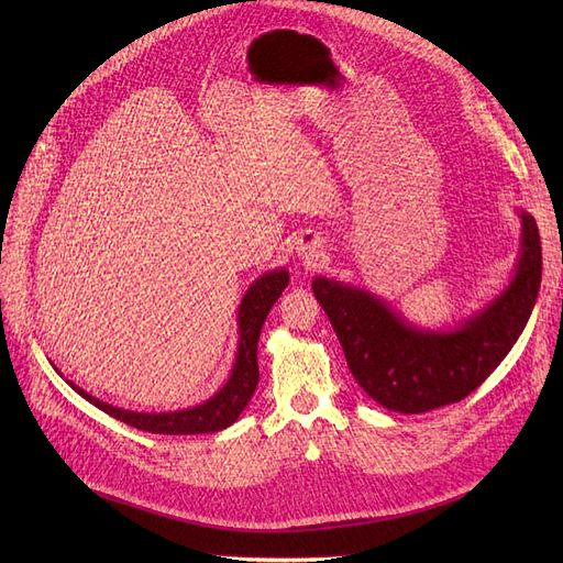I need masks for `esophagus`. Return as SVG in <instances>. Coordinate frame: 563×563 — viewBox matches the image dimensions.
Wrapping results in <instances>:
<instances>
[{"label": "esophagus", "instance_id": "esophagus-1", "mask_svg": "<svg viewBox=\"0 0 563 563\" xmlns=\"http://www.w3.org/2000/svg\"><path fill=\"white\" fill-rule=\"evenodd\" d=\"M299 255L306 257L308 262H317L323 255V251H321V244L317 240H310V242H303L299 246Z\"/></svg>", "mask_w": 563, "mask_h": 563}]
</instances>
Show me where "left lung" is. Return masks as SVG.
I'll list each match as a JSON object with an SVG mask.
<instances>
[{"instance_id":"left-lung-1","label":"left lung","mask_w":563,"mask_h":563,"mask_svg":"<svg viewBox=\"0 0 563 563\" xmlns=\"http://www.w3.org/2000/svg\"><path fill=\"white\" fill-rule=\"evenodd\" d=\"M520 219L522 249L511 285L456 331L416 329L365 289L312 280L353 378L374 401L397 412L456 404L507 358L537 303L543 272L537 221L527 212Z\"/></svg>"}]
</instances>
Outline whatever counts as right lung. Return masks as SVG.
Instances as JSON below:
<instances>
[{
  "mask_svg": "<svg viewBox=\"0 0 563 563\" xmlns=\"http://www.w3.org/2000/svg\"><path fill=\"white\" fill-rule=\"evenodd\" d=\"M289 283V274L285 269H276L260 276L249 291L244 294L242 306H240V346H236V356H234V367L230 378L225 380V386L212 397L207 399L200 406L185 408V410H175V412H134V410H123L115 408L111 404H104L81 388H77L75 383H70L73 390L79 393L86 401H91L100 410H104L107 416L121 420L134 429L147 431V433H166V435H191V433H214L242 416V410L251 401L257 380H260V369H257V340L262 323L278 301L283 289Z\"/></svg>",
  "mask_w": 563,
  "mask_h": 563,
  "instance_id": "add662e5",
  "label": "right lung"
}]
</instances>
